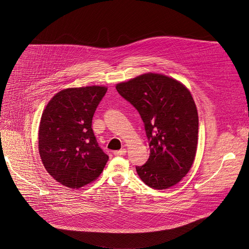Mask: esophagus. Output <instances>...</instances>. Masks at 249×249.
Wrapping results in <instances>:
<instances>
[{"label":"esophagus","mask_w":249,"mask_h":249,"mask_svg":"<svg viewBox=\"0 0 249 249\" xmlns=\"http://www.w3.org/2000/svg\"><path fill=\"white\" fill-rule=\"evenodd\" d=\"M126 149L123 148L121 149V150H117V151H114V155L115 156H122V155H125L126 154Z\"/></svg>","instance_id":"1"}]
</instances>
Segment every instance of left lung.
Returning a JSON list of instances; mask_svg holds the SVG:
<instances>
[{
    "mask_svg": "<svg viewBox=\"0 0 249 249\" xmlns=\"http://www.w3.org/2000/svg\"><path fill=\"white\" fill-rule=\"evenodd\" d=\"M139 112L150 156L136 171L146 185L167 189L190 170L197 149L198 113L190 91L179 81L147 73L116 85Z\"/></svg>",
    "mask_w": 249,
    "mask_h": 249,
    "instance_id": "obj_1",
    "label": "left lung"
}]
</instances>
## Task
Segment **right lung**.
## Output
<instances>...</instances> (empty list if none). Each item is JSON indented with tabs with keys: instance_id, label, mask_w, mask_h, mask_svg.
<instances>
[{
	"instance_id": "right-lung-1",
	"label": "right lung",
	"mask_w": 249,
	"mask_h": 249,
	"mask_svg": "<svg viewBox=\"0 0 249 249\" xmlns=\"http://www.w3.org/2000/svg\"><path fill=\"white\" fill-rule=\"evenodd\" d=\"M104 86L68 88L58 92L43 111L39 126V153L44 167L60 184L85 186L102 173L109 159L92 129Z\"/></svg>"
}]
</instances>
